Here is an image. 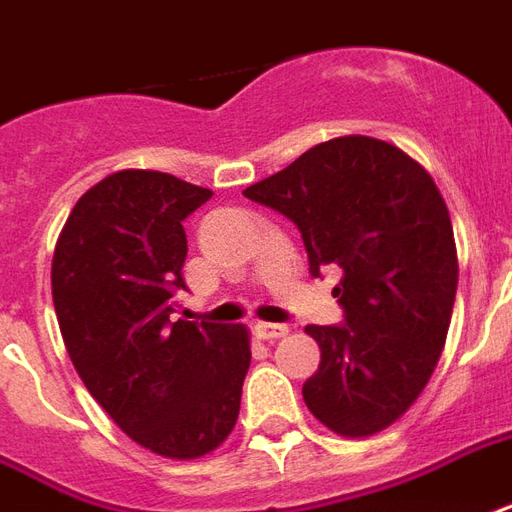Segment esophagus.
<instances>
[{"label":"esophagus","instance_id":"esophagus-1","mask_svg":"<svg viewBox=\"0 0 512 512\" xmlns=\"http://www.w3.org/2000/svg\"><path fill=\"white\" fill-rule=\"evenodd\" d=\"M255 333L260 335L263 341H276V338H284V335L290 333V327L276 325V322H257Z\"/></svg>","mask_w":512,"mask_h":512}]
</instances>
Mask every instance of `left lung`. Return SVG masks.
I'll list each match as a JSON object with an SVG mask.
<instances>
[{"label":"left lung","instance_id":"obj_1","mask_svg":"<svg viewBox=\"0 0 512 512\" xmlns=\"http://www.w3.org/2000/svg\"><path fill=\"white\" fill-rule=\"evenodd\" d=\"M298 225L308 268L343 271V325H308L319 370L303 400L343 438H368L424 392L454 311V228L424 166L373 136H338L244 190Z\"/></svg>","mask_w":512,"mask_h":512}]
</instances>
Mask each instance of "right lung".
I'll return each mask as SVG.
<instances>
[{
    "label": "right lung",
    "instance_id": "right-lung-1",
    "mask_svg": "<svg viewBox=\"0 0 512 512\" xmlns=\"http://www.w3.org/2000/svg\"><path fill=\"white\" fill-rule=\"evenodd\" d=\"M212 190L163 171L109 174L74 204L53 252V306L74 370L109 419L166 459L225 443L249 370L244 325L171 322L187 236Z\"/></svg>",
    "mask_w": 512,
    "mask_h": 512
}]
</instances>
